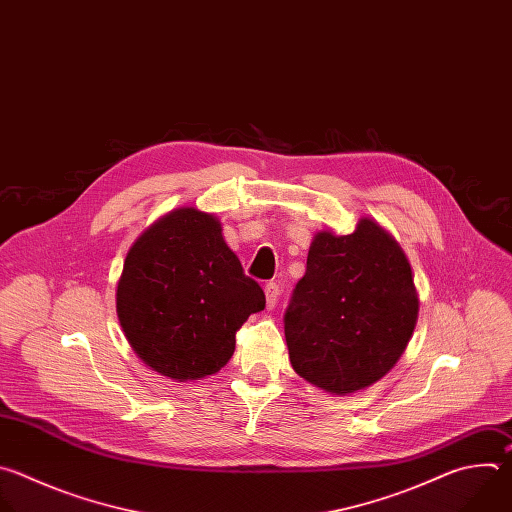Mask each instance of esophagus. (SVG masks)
<instances>
[{
  "label": "esophagus",
  "instance_id": "1",
  "mask_svg": "<svg viewBox=\"0 0 512 512\" xmlns=\"http://www.w3.org/2000/svg\"><path fill=\"white\" fill-rule=\"evenodd\" d=\"M264 294H266V306L268 309H274L278 302V296H280V286L276 282H270L264 286Z\"/></svg>",
  "mask_w": 512,
  "mask_h": 512
}]
</instances>
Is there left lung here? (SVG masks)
<instances>
[{
  "instance_id": "8db88e82",
  "label": "left lung",
  "mask_w": 512,
  "mask_h": 512,
  "mask_svg": "<svg viewBox=\"0 0 512 512\" xmlns=\"http://www.w3.org/2000/svg\"><path fill=\"white\" fill-rule=\"evenodd\" d=\"M418 311L410 260L379 222L363 216L347 236L321 230L284 315L290 365L327 393L361 391L395 367Z\"/></svg>"
}]
</instances>
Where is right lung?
Segmentation results:
<instances>
[{
    "mask_svg": "<svg viewBox=\"0 0 512 512\" xmlns=\"http://www.w3.org/2000/svg\"><path fill=\"white\" fill-rule=\"evenodd\" d=\"M214 214L171 210L129 248L117 282V315L137 357L177 383L218 373L236 331L264 309Z\"/></svg>",
    "mask_w": 512,
    "mask_h": 512,
    "instance_id": "obj_1",
    "label": "right lung"
}]
</instances>
